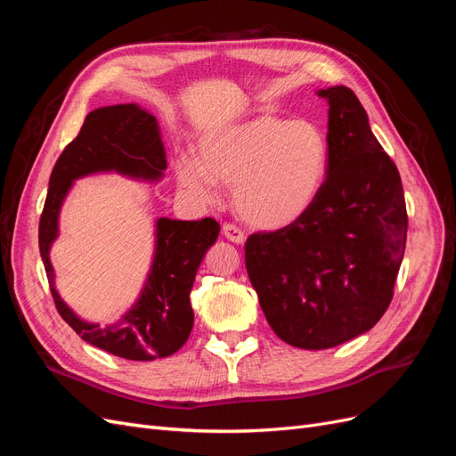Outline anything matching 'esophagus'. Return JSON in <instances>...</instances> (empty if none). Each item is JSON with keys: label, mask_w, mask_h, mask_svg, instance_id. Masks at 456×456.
<instances>
[{"label": "esophagus", "mask_w": 456, "mask_h": 456, "mask_svg": "<svg viewBox=\"0 0 456 456\" xmlns=\"http://www.w3.org/2000/svg\"><path fill=\"white\" fill-rule=\"evenodd\" d=\"M223 233H224L226 240H230V241H233V243H238V245H243L245 240H247L245 232L240 230L236 224H224V226H223Z\"/></svg>", "instance_id": "1"}]
</instances>
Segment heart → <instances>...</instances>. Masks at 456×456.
Here are the masks:
<instances>
[{"mask_svg":"<svg viewBox=\"0 0 456 456\" xmlns=\"http://www.w3.org/2000/svg\"><path fill=\"white\" fill-rule=\"evenodd\" d=\"M329 171V141L308 119L260 114L205 133L198 158L175 159L176 183L213 203L220 184L233 188L238 215L255 228L297 223L322 194Z\"/></svg>","mask_w":456,"mask_h":456,"instance_id":"b5f03b06","label":"heart"}]
</instances>
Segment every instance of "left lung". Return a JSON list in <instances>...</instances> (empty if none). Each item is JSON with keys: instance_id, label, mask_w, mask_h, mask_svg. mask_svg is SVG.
<instances>
[{"instance_id": "obj_1", "label": "left lung", "mask_w": 456, "mask_h": 456, "mask_svg": "<svg viewBox=\"0 0 456 456\" xmlns=\"http://www.w3.org/2000/svg\"><path fill=\"white\" fill-rule=\"evenodd\" d=\"M329 102V171L297 223L245 241V266L273 333L295 348L325 350L360 337L388 310L407 240L395 163L369 127L352 89Z\"/></svg>"}]
</instances>
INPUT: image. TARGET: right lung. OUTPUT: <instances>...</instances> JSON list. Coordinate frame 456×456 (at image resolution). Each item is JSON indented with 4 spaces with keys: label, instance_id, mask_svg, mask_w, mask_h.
Masks as SVG:
<instances>
[{
    "label": "right lung",
    "instance_id": "right-lung-1",
    "mask_svg": "<svg viewBox=\"0 0 456 456\" xmlns=\"http://www.w3.org/2000/svg\"><path fill=\"white\" fill-rule=\"evenodd\" d=\"M167 169L158 119L136 104L96 108L76 139L64 148L49 178L39 218V253L51 295L62 320L93 346L133 362H151L181 350L194 327L190 291L207 249L216 241L215 218H158L156 253L134 306L114 325L87 323L64 305L54 289L49 251L59 236V213L76 178L116 171L142 181H159Z\"/></svg>",
    "mask_w": 456,
    "mask_h": 456
}]
</instances>
